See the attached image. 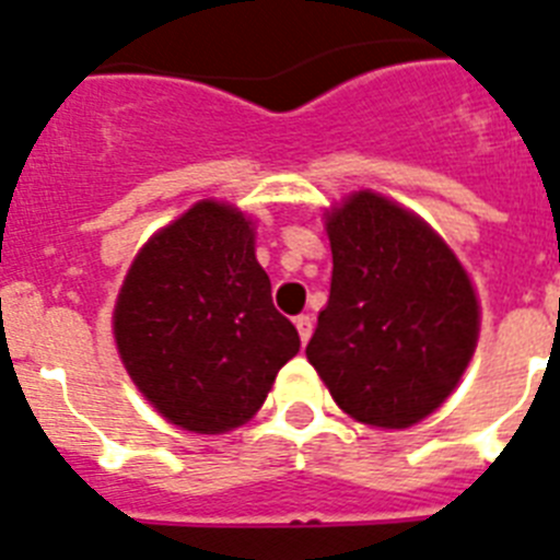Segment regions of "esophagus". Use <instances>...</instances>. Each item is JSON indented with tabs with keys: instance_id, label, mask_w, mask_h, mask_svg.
<instances>
[{
	"instance_id": "34e87169",
	"label": "esophagus",
	"mask_w": 560,
	"mask_h": 560,
	"mask_svg": "<svg viewBox=\"0 0 560 560\" xmlns=\"http://www.w3.org/2000/svg\"><path fill=\"white\" fill-rule=\"evenodd\" d=\"M295 330H299V338H302V345H307L310 332H313V318H310V316H299V318H295Z\"/></svg>"
}]
</instances>
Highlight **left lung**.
I'll use <instances>...</instances> for the list:
<instances>
[{
  "instance_id": "left-lung-1",
  "label": "left lung",
  "mask_w": 560,
  "mask_h": 560,
  "mask_svg": "<svg viewBox=\"0 0 560 560\" xmlns=\"http://www.w3.org/2000/svg\"><path fill=\"white\" fill-rule=\"evenodd\" d=\"M330 299L307 345L330 396L401 430L453 393L478 341V302L447 244L410 210L355 192L327 215Z\"/></svg>"
}]
</instances>
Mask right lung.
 Returning a JSON list of instances; mask_svg holds the SVG:
<instances>
[{
	"mask_svg": "<svg viewBox=\"0 0 560 560\" xmlns=\"http://www.w3.org/2000/svg\"><path fill=\"white\" fill-rule=\"evenodd\" d=\"M133 384L171 424L228 432L265 404L299 330L272 307L250 222L199 201L136 256L113 313Z\"/></svg>",
	"mask_w": 560,
	"mask_h": 560,
	"instance_id": "obj_1",
	"label": "right lung"
}]
</instances>
